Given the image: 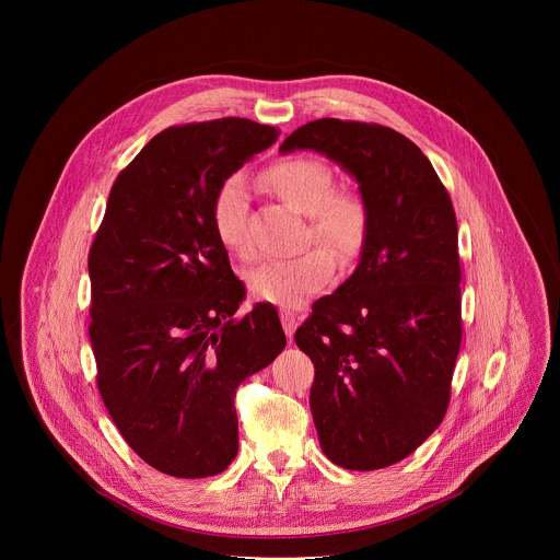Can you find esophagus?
<instances>
[{"label": "esophagus", "instance_id": "esophagus-1", "mask_svg": "<svg viewBox=\"0 0 560 560\" xmlns=\"http://www.w3.org/2000/svg\"><path fill=\"white\" fill-rule=\"evenodd\" d=\"M296 324H299V318H296V314H294L292 310H281V326H283V330H285V335H288L290 341H292V337H294Z\"/></svg>", "mask_w": 560, "mask_h": 560}]
</instances>
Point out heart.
<instances>
[{"label": "heart", "mask_w": 560, "mask_h": 560, "mask_svg": "<svg viewBox=\"0 0 560 560\" xmlns=\"http://www.w3.org/2000/svg\"><path fill=\"white\" fill-rule=\"evenodd\" d=\"M266 186L294 210L307 214L305 253L253 268L248 292L268 303L299 307L322 292L337 272V260L350 266L361 259L372 234V208L363 192L337 188L335 168L318 156L279 159L264 171ZM250 192L242 175L223 177L210 197V225L219 244L248 255Z\"/></svg>", "instance_id": "heart-1"}]
</instances>
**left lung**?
I'll use <instances>...</instances> for the list:
<instances>
[{
  "label": "left lung",
  "mask_w": 560,
  "mask_h": 560,
  "mask_svg": "<svg viewBox=\"0 0 560 560\" xmlns=\"http://www.w3.org/2000/svg\"><path fill=\"white\" fill-rule=\"evenodd\" d=\"M339 162L372 208L354 275L294 335L314 363L310 410L324 454L346 469L410 456L443 421L460 348L456 214L421 148L381 124L316 119L281 150Z\"/></svg>",
  "instance_id": "8db88e82"
}]
</instances>
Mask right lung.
I'll list each match as a JSON object with an SVG mask.
<instances>
[{
	"label": "right lung",
	"instance_id": "obj_1",
	"mask_svg": "<svg viewBox=\"0 0 560 560\" xmlns=\"http://www.w3.org/2000/svg\"><path fill=\"white\" fill-rule=\"evenodd\" d=\"M277 137L244 117L154 135L117 175L89 253L100 394L132 452L168 476L232 463L236 387L285 348L272 305L232 316L246 290L210 225L217 184Z\"/></svg>",
	"mask_w": 560,
	"mask_h": 560
}]
</instances>
